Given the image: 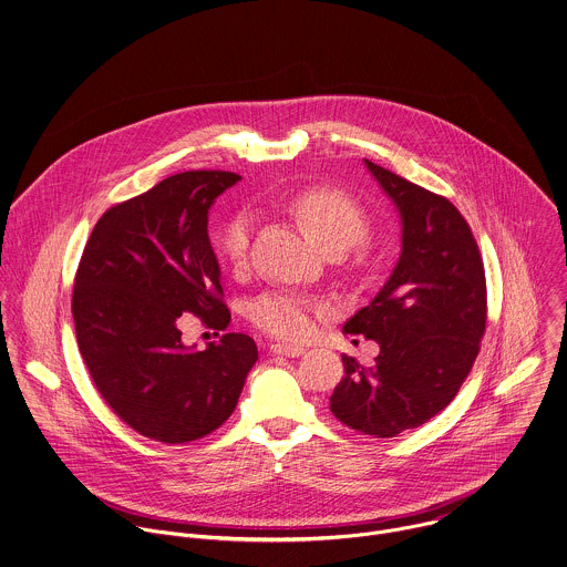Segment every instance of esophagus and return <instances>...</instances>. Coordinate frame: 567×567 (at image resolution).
<instances>
[{
	"label": "esophagus",
	"mask_w": 567,
	"mask_h": 567,
	"mask_svg": "<svg viewBox=\"0 0 567 567\" xmlns=\"http://www.w3.org/2000/svg\"><path fill=\"white\" fill-rule=\"evenodd\" d=\"M270 351L275 353V355H286V358H299L306 349L303 347H299V344H272L270 347Z\"/></svg>",
	"instance_id": "obj_1"
}]
</instances>
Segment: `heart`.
Here are the masks:
<instances>
[{
    "label": "heart",
    "mask_w": 567,
    "mask_h": 567,
    "mask_svg": "<svg viewBox=\"0 0 567 567\" xmlns=\"http://www.w3.org/2000/svg\"><path fill=\"white\" fill-rule=\"evenodd\" d=\"M290 212L306 227V231L324 250H347L369 234L367 209L344 192L331 187H312L290 200ZM252 218L246 212L234 214L218 231V255L231 266L243 268L250 248ZM327 308L321 301L290 292L272 290L250 303V321L266 333L281 340H306L321 323Z\"/></svg>",
    "instance_id": "1"
}]
</instances>
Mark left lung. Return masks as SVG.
<instances>
[{
	"mask_svg": "<svg viewBox=\"0 0 567 567\" xmlns=\"http://www.w3.org/2000/svg\"><path fill=\"white\" fill-rule=\"evenodd\" d=\"M364 165L400 212L402 252L375 299L344 323L380 344L375 367L342 355L329 408L344 425L389 439L439 414L470 375L485 333V266L447 198Z\"/></svg>",
	"mask_w": 567,
	"mask_h": 567,
	"instance_id": "8db88e82",
	"label": "left lung"
}]
</instances>
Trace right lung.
<instances>
[{
  "instance_id": "add662e5",
  "label": "right lung",
  "mask_w": 567,
  "mask_h": 567,
  "mask_svg": "<svg viewBox=\"0 0 567 567\" xmlns=\"http://www.w3.org/2000/svg\"><path fill=\"white\" fill-rule=\"evenodd\" d=\"M243 176L192 169L111 207L93 227L72 312L82 360L135 432L187 443L220 427L257 360L255 340L225 333L203 351L181 340V315L227 329L220 266L207 236L214 200Z\"/></svg>"
}]
</instances>
